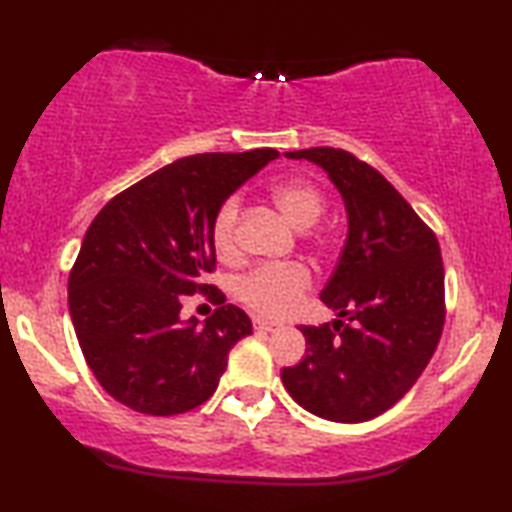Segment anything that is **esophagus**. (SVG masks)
Wrapping results in <instances>:
<instances>
[{
  "instance_id": "obj_1",
  "label": "esophagus",
  "mask_w": 512,
  "mask_h": 512,
  "mask_svg": "<svg viewBox=\"0 0 512 512\" xmlns=\"http://www.w3.org/2000/svg\"><path fill=\"white\" fill-rule=\"evenodd\" d=\"M253 327H255L257 331H273V329H278L280 325H278V322H273V320L255 318V320H253Z\"/></svg>"
}]
</instances>
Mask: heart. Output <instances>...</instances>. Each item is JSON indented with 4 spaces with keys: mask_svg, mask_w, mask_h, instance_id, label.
<instances>
[{
    "mask_svg": "<svg viewBox=\"0 0 512 512\" xmlns=\"http://www.w3.org/2000/svg\"><path fill=\"white\" fill-rule=\"evenodd\" d=\"M271 199L297 229L313 227L325 211L320 187L308 178H280L271 185ZM236 222H239V197H227L211 222V241L220 259H234L239 255ZM308 285H311V271L301 262L264 264L236 283V294L257 313L283 315L297 304Z\"/></svg>",
    "mask_w": 512,
    "mask_h": 512,
    "instance_id": "1",
    "label": "heart"
}]
</instances>
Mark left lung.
Masks as SVG:
<instances>
[{
    "label": "left lung",
    "instance_id": "1",
    "mask_svg": "<svg viewBox=\"0 0 512 512\" xmlns=\"http://www.w3.org/2000/svg\"><path fill=\"white\" fill-rule=\"evenodd\" d=\"M285 157L325 169L348 213V236L320 292L336 320L299 327L306 355L280 380L308 413L348 424L373 420L415 385L441 338V248L392 183L355 155L306 148Z\"/></svg>",
    "mask_w": 512,
    "mask_h": 512
}]
</instances>
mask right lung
<instances>
[{
	"label": "right lung",
	"instance_id": "right-lung-1",
	"mask_svg": "<svg viewBox=\"0 0 512 512\" xmlns=\"http://www.w3.org/2000/svg\"><path fill=\"white\" fill-rule=\"evenodd\" d=\"M278 153L190 155L113 197L83 236L69 273V315L85 362L115 401L178 415L213 397L229 350L253 334L241 308L181 318L187 294L213 290L218 206ZM225 304L218 287L211 292Z\"/></svg>",
	"mask_w": 512,
	"mask_h": 512
}]
</instances>
